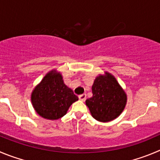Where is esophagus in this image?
<instances>
[{
    "label": "esophagus",
    "instance_id": "34e87169",
    "mask_svg": "<svg viewBox=\"0 0 160 160\" xmlns=\"http://www.w3.org/2000/svg\"><path fill=\"white\" fill-rule=\"evenodd\" d=\"M79 98H80V100L81 101H85L86 100V94H82V95H79Z\"/></svg>",
    "mask_w": 160,
    "mask_h": 160
}]
</instances>
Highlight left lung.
<instances>
[{
    "label": "left lung",
    "mask_w": 160,
    "mask_h": 160,
    "mask_svg": "<svg viewBox=\"0 0 160 160\" xmlns=\"http://www.w3.org/2000/svg\"><path fill=\"white\" fill-rule=\"evenodd\" d=\"M92 97L86 100L92 117L98 122H110L120 115L126 104V95L116 79L109 73L99 76L92 85Z\"/></svg>",
    "instance_id": "left-lung-1"
}]
</instances>
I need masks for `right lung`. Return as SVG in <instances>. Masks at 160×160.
I'll return each mask as SVG.
<instances>
[{
    "instance_id": "add662e5",
    "label": "right lung",
    "mask_w": 160,
    "mask_h": 160,
    "mask_svg": "<svg viewBox=\"0 0 160 160\" xmlns=\"http://www.w3.org/2000/svg\"><path fill=\"white\" fill-rule=\"evenodd\" d=\"M78 97L64 83L60 73H48L33 91L31 102L36 112L50 120L61 118Z\"/></svg>"
}]
</instances>
